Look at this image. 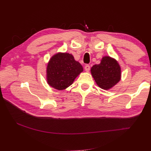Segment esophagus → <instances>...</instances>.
Listing matches in <instances>:
<instances>
[{
    "instance_id": "1",
    "label": "esophagus",
    "mask_w": 151,
    "mask_h": 151,
    "mask_svg": "<svg viewBox=\"0 0 151 151\" xmlns=\"http://www.w3.org/2000/svg\"><path fill=\"white\" fill-rule=\"evenodd\" d=\"M84 69H85V70L87 72H88L89 71V70H90V66L89 65H86L85 66V67H84Z\"/></svg>"
}]
</instances>
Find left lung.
I'll use <instances>...</instances> for the list:
<instances>
[{"label":"left lung","mask_w":151,"mask_h":151,"mask_svg":"<svg viewBox=\"0 0 151 151\" xmlns=\"http://www.w3.org/2000/svg\"><path fill=\"white\" fill-rule=\"evenodd\" d=\"M91 73L96 83L104 90L113 88L121 80L122 70L116 59L109 56L103 57L99 64L91 68Z\"/></svg>","instance_id":"obj_1"}]
</instances>
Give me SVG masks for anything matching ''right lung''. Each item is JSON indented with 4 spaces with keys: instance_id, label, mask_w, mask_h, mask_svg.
Returning a JSON list of instances; mask_svg holds the SVG:
<instances>
[{
    "instance_id": "add662e5",
    "label": "right lung",
    "mask_w": 151,
    "mask_h": 151,
    "mask_svg": "<svg viewBox=\"0 0 151 151\" xmlns=\"http://www.w3.org/2000/svg\"><path fill=\"white\" fill-rule=\"evenodd\" d=\"M83 72V67L68 53L58 52L50 58L47 65V82L52 88L61 91L74 83Z\"/></svg>"
}]
</instances>
